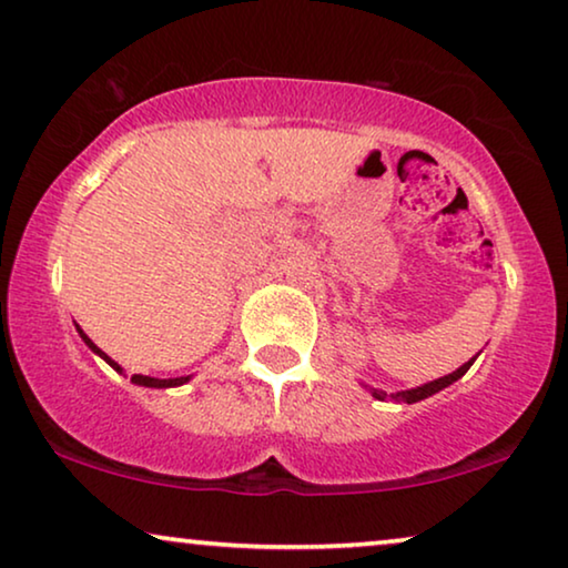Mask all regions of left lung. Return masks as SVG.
Segmentation results:
<instances>
[{"label":"left lung","mask_w":568,"mask_h":568,"mask_svg":"<svg viewBox=\"0 0 568 568\" xmlns=\"http://www.w3.org/2000/svg\"><path fill=\"white\" fill-rule=\"evenodd\" d=\"M474 361H476V357H470V361L463 363L458 371H453L450 375H443V378H437V381H429V383H425V386H417V388H409V390H396V394H386V390L371 388V394H373V398H378V402L394 398V402H402V404H417V402H422V398H427V396L437 394V390L453 386L455 381L463 378V375L468 373V367L474 365Z\"/></svg>","instance_id":"left-lung-1"}]
</instances>
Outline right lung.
Returning a JSON list of instances; mask_svg holds the SVG:
<instances>
[{"label": "right lung", "mask_w": 568, "mask_h": 568, "mask_svg": "<svg viewBox=\"0 0 568 568\" xmlns=\"http://www.w3.org/2000/svg\"><path fill=\"white\" fill-rule=\"evenodd\" d=\"M77 332H79V337L84 339V345L90 347L94 355H100L102 361H105L110 367H115L118 373L123 371V367L118 365V363L113 361V357H108L105 353H102V349H100L98 345H94V342H92L90 337H87V334H84L82 329H79V324H77ZM131 381L135 383V386H146V388H174V386H182V383H187V381H190V375H182V378H151V375H133Z\"/></svg>", "instance_id": "obj_1"}]
</instances>
